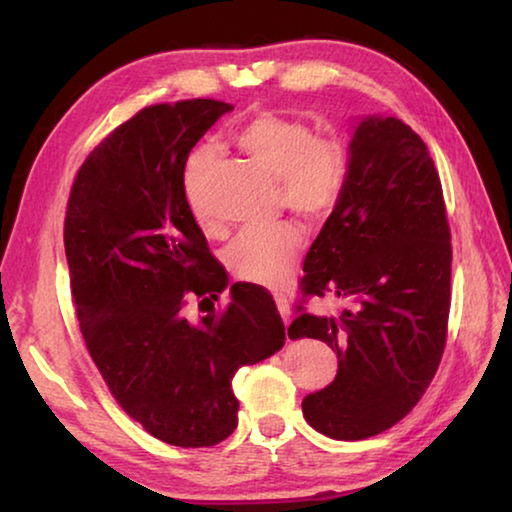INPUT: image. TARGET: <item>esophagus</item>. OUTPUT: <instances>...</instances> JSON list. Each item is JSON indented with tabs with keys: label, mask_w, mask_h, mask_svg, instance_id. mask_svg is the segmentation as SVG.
I'll return each instance as SVG.
<instances>
[{
	"label": "esophagus",
	"mask_w": 512,
	"mask_h": 512,
	"mask_svg": "<svg viewBox=\"0 0 512 512\" xmlns=\"http://www.w3.org/2000/svg\"><path fill=\"white\" fill-rule=\"evenodd\" d=\"M275 305H277V311H280V316L284 320V325L289 327V318H291V305L287 296H282V293H275Z\"/></svg>",
	"instance_id": "obj_1"
}]
</instances>
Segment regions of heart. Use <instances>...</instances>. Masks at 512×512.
Masks as SVG:
<instances>
[{
  "label": "heart",
  "instance_id": "b5f03b06",
  "mask_svg": "<svg viewBox=\"0 0 512 512\" xmlns=\"http://www.w3.org/2000/svg\"><path fill=\"white\" fill-rule=\"evenodd\" d=\"M235 140L250 160L280 180L284 205L298 216L320 221L341 203L350 178V153L339 137L316 135L305 121L277 112H262L239 128ZM214 167L210 151L192 155L185 171V196L194 219L203 230L214 232L216 221L205 210L203 192ZM302 232L296 223L246 230L228 248L225 264L237 280L280 287L296 268Z\"/></svg>",
  "mask_w": 512,
  "mask_h": 512
}]
</instances>
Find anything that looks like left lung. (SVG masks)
I'll list each match as a JSON object with an SVG mask.
<instances>
[{"label":"left lung","mask_w":512,"mask_h":512,"mask_svg":"<svg viewBox=\"0 0 512 512\" xmlns=\"http://www.w3.org/2000/svg\"><path fill=\"white\" fill-rule=\"evenodd\" d=\"M289 339H318L339 357L327 388L302 400L305 420L334 440L391 429L427 391L447 341L452 235L427 144L402 119L354 126L350 178L302 266ZM346 300L339 315L311 297Z\"/></svg>","instance_id":"8db88e82"}]
</instances>
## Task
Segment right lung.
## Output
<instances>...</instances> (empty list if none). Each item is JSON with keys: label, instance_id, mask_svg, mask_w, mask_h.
I'll return each instance as SVG.
<instances>
[{"label": "right lung", "instance_id": "obj_1", "mask_svg": "<svg viewBox=\"0 0 512 512\" xmlns=\"http://www.w3.org/2000/svg\"><path fill=\"white\" fill-rule=\"evenodd\" d=\"M230 103H158L85 158L65 212V255L83 341L108 391L162 443L212 447L237 429L232 377L284 345L275 300L232 284L221 311L187 298L228 287L185 196L189 151ZM198 305V307H201ZM205 311V309H203Z\"/></svg>", "mask_w": 512, "mask_h": 512}]
</instances>
